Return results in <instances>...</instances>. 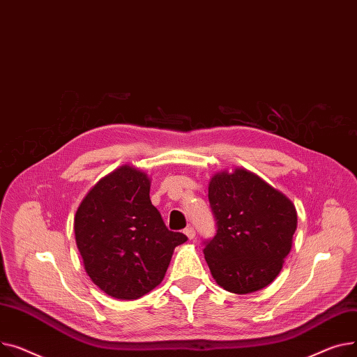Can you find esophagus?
Here are the masks:
<instances>
[{
  "instance_id": "1",
  "label": "esophagus",
  "mask_w": 357,
  "mask_h": 357,
  "mask_svg": "<svg viewBox=\"0 0 357 357\" xmlns=\"http://www.w3.org/2000/svg\"><path fill=\"white\" fill-rule=\"evenodd\" d=\"M184 234L187 235V238H188V239H195V236H196V230H195V227H193V226H188V227H185V229H184Z\"/></svg>"
}]
</instances>
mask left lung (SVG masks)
Masks as SVG:
<instances>
[{
    "instance_id": "1",
    "label": "left lung",
    "mask_w": 357,
    "mask_h": 357,
    "mask_svg": "<svg viewBox=\"0 0 357 357\" xmlns=\"http://www.w3.org/2000/svg\"><path fill=\"white\" fill-rule=\"evenodd\" d=\"M216 235L203 254L215 281L226 291L249 294L277 278L297 229L294 204L245 169L219 173L208 184Z\"/></svg>"
}]
</instances>
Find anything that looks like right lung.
<instances>
[{
  "label": "right lung",
  "instance_id": "1",
  "mask_svg": "<svg viewBox=\"0 0 357 357\" xmlns=\"http://www.w3.org/2000/svg\"><path fill=\"white\" fill-rule=\"evenodd\" d=\"M75 236L88 275L118 300H137L164 278L176 246L187 236L167 229L150 200V178L122 165L80 203Z\"/></svg>",
  "mask_w": 357,
  "mask_h": 357
}]
</instances>
